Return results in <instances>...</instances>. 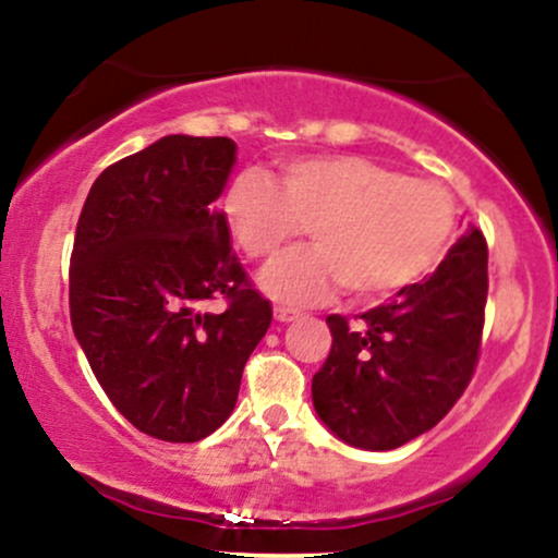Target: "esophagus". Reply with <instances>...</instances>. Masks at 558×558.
Listing matches in <instances>:
<instances>
[{
    "label": "esophagus",
    "instance_id": "34e87169",
    "mask_svg": "<svg viewBox=\"0 0 558 558\" xmlns=\"http://www.w3.org/2000/svg\"><path fill=\"white\" fill-rule=\"evenodd\" d=\"M299 317H301L299 310H291V306H275V319H278V323H293V319Z\"/></svg>",
    "mask_w": 558,
    "mask_h": 558
}]
</instances>
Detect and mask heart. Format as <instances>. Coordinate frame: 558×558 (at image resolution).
I'll list each match as a JSON object with an SVG mask.
<instances>
[{
	"label": "heart",
	"mask_w": 558,
	"mask_h": 558,
	"mask_svg": "<svg viewBox=\"0 0 558 558\" xmlns=\"http://www.w3.org/2000/svg\"><path fill=\"white\" fill-rule=\"evenodd\" d=\"M226 220L248 259L270 262L312 222L317 243L278 259L262 278L272 299L312 304L341 291L356 301L396 296L444 262L457 235L446 185L407 178L360 155H304L235 175Z\"/></svg>",
	"instance_id": "obj_1"
}]
</instances>
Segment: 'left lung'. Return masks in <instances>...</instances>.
I'll list each match as a JSON object with an SVG mask.
<instances>
[{"mask_svg":"<svg viewBox=\"0 0 558 558\" xmlns=\"http://www.w3.org/2000/svg\"><path fill=\"white\" fill-rule=\"evenodd\" d=\"M485 301L488 243L472 226L438 270L364 312L360 328L330 315V354L312 377L319 420L369 451L399 448L438 425L475 375Z\"/></svg>","mask_w":558,"mask_h":558,"instance_id":"obj_1","label":"left lung"}]
</instances>
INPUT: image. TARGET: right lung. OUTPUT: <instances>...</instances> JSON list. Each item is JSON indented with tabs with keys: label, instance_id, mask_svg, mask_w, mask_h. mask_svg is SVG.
<instances>
[{
	"label": "right lung",
	"instance_id": "obj_1",
	"mask_svg": "<svg viewBox=\"0 0 558 558\" xmlns=\"http://www.w3.org/2000/svg\"><path fill=\"white\" fill-rule=\"evenodd\" d=\"M233 162L226 136L159 138L96 178L75 228V338L114 409L168 444H196L230 417L272 323L213 207ZM209 300L227 306L207 313Z\"/></svg>",
	"mask_w": 558,
	"mask_h": 558
}]
</instances>
